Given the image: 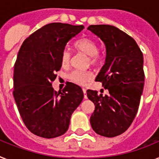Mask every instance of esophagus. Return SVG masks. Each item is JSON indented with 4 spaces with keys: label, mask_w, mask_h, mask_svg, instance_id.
<instances>
[{
    "label": "esophagus",
    "mask_w": 159,
    "mask_h": 159,
    "mask_svg": "<svg viewBox=\"0 0 159 159\" xmlns=\"http://www.w3.org/2000/svg\"><path fill=\"white\" fill-rule=\"evenodd\" d=\"M83 93H84V98L86 99V98H87V95H86V89H83Z\"/></svg>",
    "instance_id": "esophagus-1"
}]
</instances>
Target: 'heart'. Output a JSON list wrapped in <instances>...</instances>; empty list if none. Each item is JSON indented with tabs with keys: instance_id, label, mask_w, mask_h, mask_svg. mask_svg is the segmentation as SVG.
<instances>
[{
	"instance_id": "heart-1",
	"label": "heart",
	"mask_w": 159,
	"mask_h": 159,
	"mask_svg": "<svg viewBox=\"0 0 159 159\" xmlns=\"http://www.w3.org/2000/svg\"><path fill=\"white\" fill-rule=\"evenodd\" d=\"M75 48L79 52L84 53L89 56L88 62L91 65H98L100 61L101 55L98 52V43L94 40L89 37L81 38L75 43ZM71 53L65 48L62 50L61 54V62L62 66H67L70 62ZM93 77L91 70H74L68 74V78L71 81L78 84H84L89 81Z\"/></svg>"
}]
</instances>
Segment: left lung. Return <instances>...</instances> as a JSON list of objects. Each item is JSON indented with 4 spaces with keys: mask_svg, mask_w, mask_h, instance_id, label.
Returning <instances> with one entry per match:
<instances>
[{
    "mask_svg": "<svg viewBox=\"0 0 159 159\" xmlns=\"http://www.w3.org/2000/svg\"><path fill=\"white\" fill-rule=\"evenodd\" d=\"M88 30L106 45V61L96 80L109 90L105 97L87 91L95 105L90 124L96 133L114 137L128 130L138 111L145 81L143 53L132 36L114 26L90 25Z\"/></svg>",
    "mask_w": 159,
    "mask_h": 159,
    "instance_id": "left-lung-1",
    "label": "left lung"
}]
</instances>
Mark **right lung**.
Segmentation results:
<instances>
[{
    "mask_svg": "<svg viewBox=\"0 0 159 159\" xmlns=\"http://www.w3.org/2000/svg\"><path fill=\"white\" fill-rule=\"evenodd\" d=\"M84 28L83 25L48 23L31 34L18 51L13 95L25 126L36 136L54 138L63 135L84 98L81 88L73 83L58 93L52 87L55 73L61 67V52Z\"/></svg>",
    "mask_w": 159,
    "mask_h": 159,
    "instance_id": "add662e5",
    "label": "right lung"
}]
</instances>
